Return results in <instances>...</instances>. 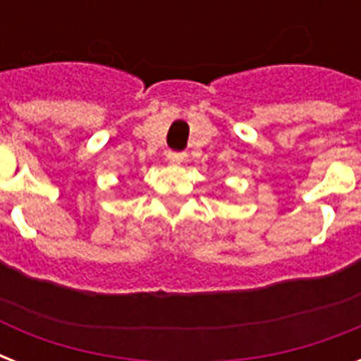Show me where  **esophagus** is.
Instances as JSON below:
<instances>
[{
	"label": "esophagus",
	"instance_id": "esophagus-1",
	"mask_svg": "<svg viewBox=\"0 0 361 361\" xmlns=\"http://www.w3.org/2000/svg\"><path fill=\"white\" fill-rule=\"evenodd\" d=\"M187 155L183 152H172V149H170V152H166V161H169V163H174V164L183 163V159Z\"/></svg>",
	"mask_w": 361,
	"mask_h": 361
}]
</instances>
